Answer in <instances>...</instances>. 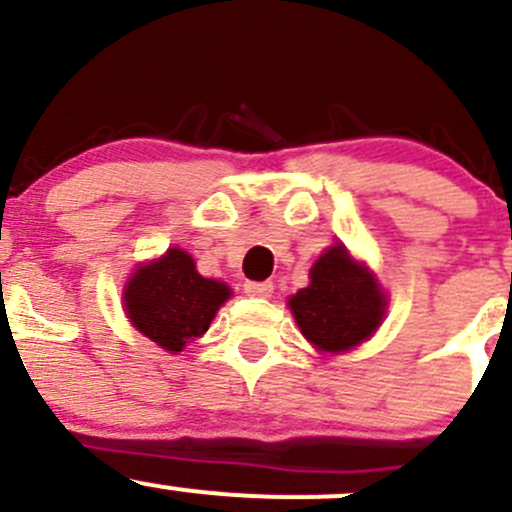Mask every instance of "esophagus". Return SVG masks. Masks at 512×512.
Returning <instances> with one entry per match:
<instances>
[{
  "instance_id": "obj_1",
  "label": "esophagus",
  "mask_w": 512,
  "mask_h": 512,
  "mask_svg": "<svg viewBox=\"0 0 512 512\" xmlns=\"http://www.w3.org/2000/svg\"><path fill=\"white\" fill-rule=\"evenodd\" d=\"M272 285L270 280L267 282H245V294H250V297H272Z\"/></svg>"
}]
</instances>
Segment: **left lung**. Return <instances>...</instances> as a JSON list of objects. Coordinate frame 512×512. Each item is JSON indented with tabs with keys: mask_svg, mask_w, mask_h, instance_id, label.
I'll use <instances>...</instances> for the list:
<instances>
[{
	"mask_svg": "<svg viewBox=\"0 0 512 512\" xmlns=\"http://www.w3.org/2000/svg\"><path fill=\"white\" fill-rule=\"evenodd\" d=\"M294 322L314 349L349 352L379 329L386 294L364 262L344 245H332L309 270V285L289 297Z\"/></svg>",
	"mask_w": 512,
	"mask_h": 512,
	"instance_id": "8db88e82",
	"label": "left lung"
}]
</instances>
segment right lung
<instances>
[{
	"label": "right lung",
	"instance_id": "obj_1",
	"mask_svg": "<svg viewBox=\"0 0 512 512\" xmlns=\"http://www.w3.org/2000/svg\"><path fill=\"white\" fill-rule=\"evenodd\" d=\"M230 294L225 282L200 275L188 252L170 247L133 272L123 289V307L138 332L175 354L208 332Z\"/></svg>",
	"mask_w": 512,
	"mask_h": 512
}]
</instances>
